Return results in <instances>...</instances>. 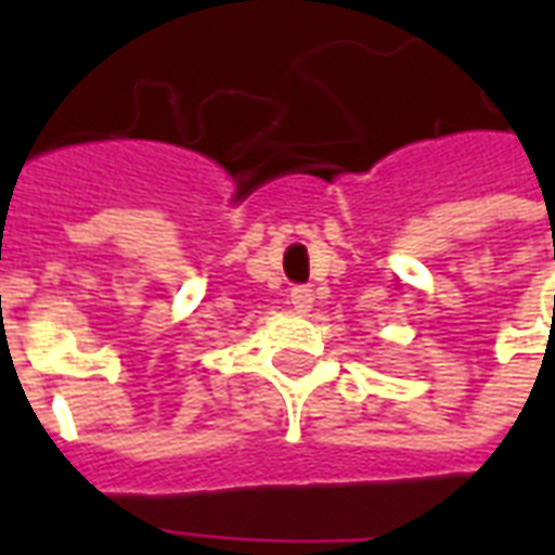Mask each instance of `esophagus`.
Returning a JSON list of instances; mask_svg holds the SVG:
<instances>
[{
  "instance_id": "34e87169",
  "label": "esophagus",
  "mask_w": 555,
  "mask_h": 555,
  "mask_svg": "<svg viewBox=\"0 0 555 555\" xmlns=\"http://www.w3.org/2000/svg\"><path fill=\"white\" fill-rule=\"evenodd\" d=\"M291 305H294L296 313H308V311H311V305H313L311 287H308V285H296L294 291H291Z\"/></svg>"
}]
</instances>
